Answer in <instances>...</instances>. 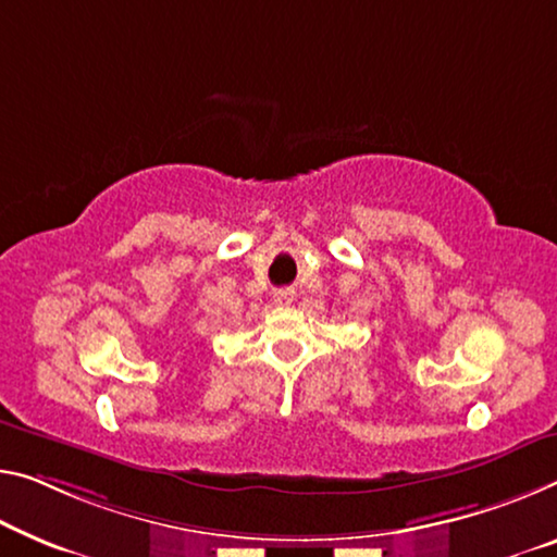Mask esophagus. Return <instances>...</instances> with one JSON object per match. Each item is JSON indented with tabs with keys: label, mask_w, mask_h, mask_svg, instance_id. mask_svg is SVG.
<instances>
[{
	"label": "esophagus",
	"mask_w": 557,
	"mask_h": 557,
	"mask_svg": "<svg viewBox=\"0 0 557 557\" xmlns=\"http://www.w3.org/2000/svg\"><path fill=\"white\" fill-rule=\"evenodd\" d=\"M294 298H296V294L290 288H278L276 294H273V301H276L278 306H290L294 304Z\"/></svg>",
	"instance_id": "1"
}]
</instances>
